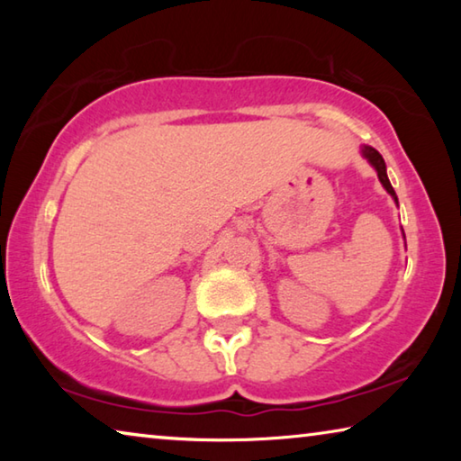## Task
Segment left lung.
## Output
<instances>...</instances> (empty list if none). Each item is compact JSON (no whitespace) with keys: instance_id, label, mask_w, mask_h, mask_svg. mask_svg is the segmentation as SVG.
<instances>
[{"instance_id":"8db88e82","label":"left lung","mask_w":461,"mask_h":461,"mask_svg":"<svg viewBox=\"0 0 461 461\" xmlns=\"http://www.w3.org/2000/svg\"><path fill=\"white\" fill-rule=\"evenodd\" d=\"M362 156L366 160L370 162V167L376 170V175H378V178H380V183H382V186H384L386 189V193L390 194V197L394 199V203L396 205H399V199H396V193H394V189H393V185H390V181H388V175H386V162H384V158H382V154L376 150V148H372V146H362Z\"/></svg>"}]
</instances>
